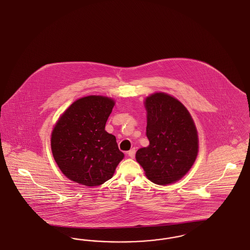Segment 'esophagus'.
<instances>
[{"instance_id":"esophagus-1","label":"esophagus","mask_w":250,"mask_h":250,"mask_svg":"<svg viewBox=\"0 0 250 250\" xmlns=\"http://www.w3.org/2000/svg\"><path fill=\"white\" fill-rule=\"evenodd\" d=\"M135 154H136V150L134 148L127 152V155H128V156H130L131 158L135 157Z\"/></svg>"}]
</instances>
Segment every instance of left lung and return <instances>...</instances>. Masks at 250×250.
<instances>
[{
  "label": "left lung",
  "mask_w": 250,
  "mask_h": 250,
  "mask_svg": "<svg viewBox=\"0 0 250 250\" xmlns=\"http://www.w3.org/2000/svg\"><path fill=\"white\" fill-rule=\"evenodd\" d=\"M144 106L150 144L137 151L136 160L153 183L162 186L175 183L188 172L198 155L194 121L178 99L165 93L148 96Z\"/></svg>",
  "instance_id": "1"
}]
</instances>
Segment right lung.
Here are the masks:
<instances>
[{"label":"right lung","instance_id":"add662e5","mask_svg":"<svg viewBox=\"0 0 250 250\" xmlns=\"http://www.w3.org/2000/svg\"><path fill=\"white\" fill-rule=\"evenodd\" d=\"M115 102L89 95L72 103L51 133V151L62 172L86 187L104 184L124 158L116 138L105 130Z\"/></svg>","mask_w":250,"mask_h":250}]
</instances>
